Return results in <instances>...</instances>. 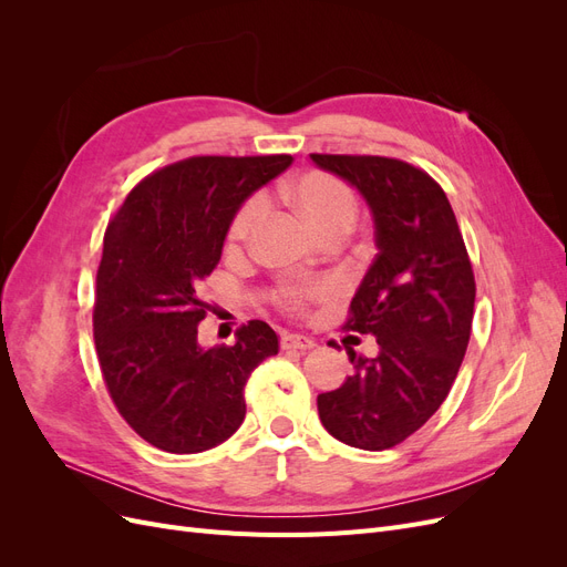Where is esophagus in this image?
<instances>
[{"instance_id": "obj_1", "label": "esophagus", "mask_w": 567, "mask_h": 567, "mask_svg": "<svg viewBox=\"0 0 567 567\" xmlns=\"http://www.w3.org/2000/svg\"><path fill=\"white\" fill-rule=\"evenodd\" d=\"M281 348L284 350H312L315 340L300 336V333H284L281 336Z\"/></svg>"}]
</instances>
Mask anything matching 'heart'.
Segmentation results:
<instances>
[{"instance_id": "heart-1", "label": "heart", "mask_w": 567, "mask_h": 567, "mask_svg": "<svg viewBox=\"0 0 567 567\" xmlns=\"http://www.w3.org/2000/svg\"><path fill=\"white\" fill-rule=\"evenodd\" d=\"M288 196L293 200L298 213L305 217L319 236L333 229H350L359 213V203L348 182H342L321 169L300 175L288 186ZM265 215V198L260 194L250 196L231 217L227 231V241L231 248H241L250 241L257 221ZM333 293L329 281H305V284H284L279 288V305L293 315H305L307 307L319 302Z\"/></svg>"}]
</instances>
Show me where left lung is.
Returning <instances> with one entry per match:
<instances>
[{
  "instance_id": "1",
  "label": "left lung",
  "mask_w": 567,
  "mask_h": 567,
  "mask_svg": "<svg viewBox=\"0 0 567 567\" xmlns=\"http://www.w3.org/2000/svg\"><path fill=\"white\" fill-rule=\"evenodd\" d=\"M312 161L359 188L379 246L342 329L375 336L381 352H350L354 371L319 394V419L350 447L390 450L435 414L456 381L473 329V265L447 194L425 169L385 156Z\"/></svg>"
}]
</instances>
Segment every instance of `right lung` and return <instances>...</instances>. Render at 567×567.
Wrapping results in <instances>:
<instances>
[{"instance_id":"1","label":"right lung","mask_w":567,"mask_h":567,"mask_svg":"<svg viewBox=\"0 0 567 567\" xmlns=\"http://www.w3.org/2000/svg\"><path fill=\"white\" fill-rule=\"evenodd\" d=\"M293 163L277 156H194L136 184L109 219L96 271L94 346L101 375L132 431L169 454L231 437L244 388L279 336L252 319L234 346H198L210 310L200 284L221 257L231 217L255 188Z\"/></svg>"}]
</instances>
